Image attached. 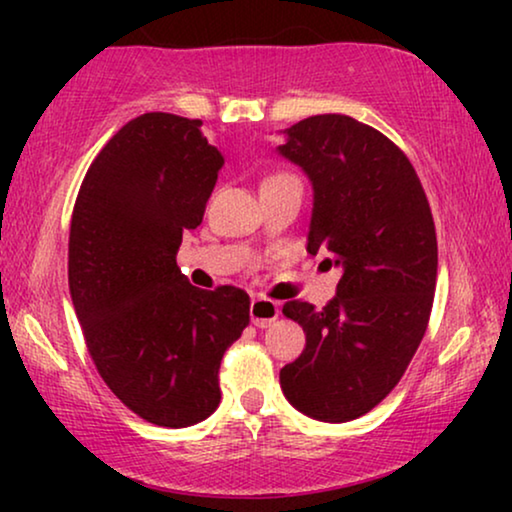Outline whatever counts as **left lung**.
I'll list each match as a JSON object with an SVG mask.
<instances>
[{"mask_svg": "<svg viewBox=\"0 0 512 512\" xmlns=\"http://www.w3.org/2000/svg\"><path fill=\"white\" fill-rule=\"evenodd\" d=\"M200 121L144 114L83 179L69 230V293L97 373L146 422L186 429L221 403L219 368L249 296L177 265L223 167Z\"/></svg>", "mask_w": 512, "mask_h": 512, "instance_id": "obj_1", "label": "left lung"}]
</instances>
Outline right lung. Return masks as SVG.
Returning <instances> with one entry per match:
<instances>
[{
  "label": "right lung",
  "mask_w": 512,
  "mask_h": 512,
  "mask_svg": "<svg viewBox=\"0 0 512 512\" xmlns=\"http://www.w3.org/2000/svg\"><path fill=\"white\" fill-rule=\"evenodd\" d=\"M279 137V156L312 186L307 251H331L340 277L328 303L284 305L305 349L279 384L303 415L352 422L396 387L424 338L438 272L431 209L403 151L354 118L312 116Z\"/></svg>",
  "instance_id": "1"
}]
</instances>
